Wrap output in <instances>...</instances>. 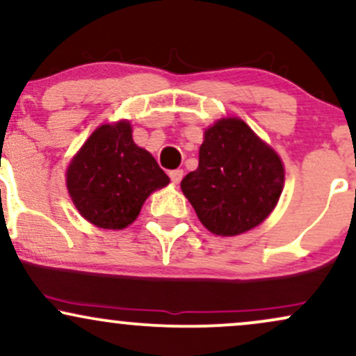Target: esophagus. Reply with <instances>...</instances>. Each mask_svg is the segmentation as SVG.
I'll use <instances>...</instances> for the list:
<instances>
[{"label": "esophagus", "mask_w": 356, "mask_h": 356, "mask_svg": "<svg viewBox=\"0 0 356 356\" xmlns=\"http://www.w3.org/2000/svg\"><path fill=\"white\" fill-rule=\"evenodd\" d=\"M169 177H170V181H172L174 184H179V182L182 181V177H184V170H182V169H174V170H170Z\"/></svg>", "instance_id": "obj_1"}]
</instances>
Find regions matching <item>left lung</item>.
<instances>
[{
    "instance_id": "1",
    "label": "left lung",
    "mask_w": 356,
    "mask_h": 356,
    "mask_svg": "<svg viewBox=\"0 0 356 356\" xmlns=\"http://www.w3.org/2000/svg\"><path fill=\"white\" fill-rule=\"evenodd\" d=\"M281 159L239 118H222L204 134L199 167L182 179L204 226L219 236L246 232L268 218L283 191Z\"/></svg>"
}]
</instances>
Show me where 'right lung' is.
I'll return each mask as SVG.
<instances>
[{
	"label": "right lung",
	"mask_w": 356,
	"mask_h": 356,
	"mask_svg": "<svg viewBox=\"0 0 356 356\" xmlns=\"http://www.w3.org/2000/svg\"><path fill=\"white\" fill-rule=\"evenodd\" d=\"M169 177L147 150L134 144L129 122L102 125L67 170V187L85 219L104 229L132 224L150 192Z\"/></svg>",
	"instance_id": "right-lung-1"
}]
</instances>
